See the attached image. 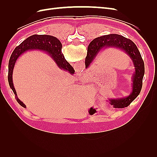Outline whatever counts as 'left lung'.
<instances>
[{
    "label": "left lung",
    "mask_w": 157,
    "mask_h": 157,
    "mask_svg": "<svg viewBox=\"0 0 157 157\" xmlns=\"http://www.w3.org/2000/svg\"><path fill=\"white\" fill-rule=\"evenodd\" d=\"M107 47H115L124 51L130 57L135 66L136 71L133 77V88L131 94L127 98L110 100L111 105L114 107L124 108L129 105L141 92L145 73L144 62L137 47L131 40L119 35L112 34L98 37L90 42L85 58L86 67L87 68L92 62L99 51Z\"/></svg>",
    "instance_id": "1"
}]
</instances>
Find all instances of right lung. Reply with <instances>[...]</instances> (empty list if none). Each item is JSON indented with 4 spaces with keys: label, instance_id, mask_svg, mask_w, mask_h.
I'll return each instance as SVG.
<instances>
[{
    "label": "right lung",
    "instance_id": "1",
    "mask_svg": "<svg viewBox=\"0 0 157 157\" xmlns=\"http://www.w3.org/2000/svg\"><path fill=\"white\" fill-rule=\"evenodd\" d=\"M61 48H62V45H61L60 41L54 36L44 35H34L28 37L13 50L10 60H9L8 79L10 87L12 90L14 94L16 95V100L20 105L25 107L24 104L17 98V94L12 82L13 69L14 64H15L18 57L28 50L38 49L46 51L52 56L60 68L68 70L71 73H74V69L72 66L65 59V57L61 52Z\"/></svg>",
    "mask_w": 157,
    "mask_h": 157
}]
</instances>
